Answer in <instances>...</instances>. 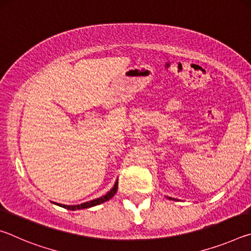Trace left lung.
<instances>
[{
    "instance_id": "left-lung-1",
    "label": "left lung",
    "mask_w": 251,
    "mask_h": 251,
    "mask_svg": "<svg viewBox=\"0 0 251 251\" xmlns=\"http://www.w3.org/2000/svg\"><path fill=\"white\" fill-rule=\"evenodd\" d=\"M169 199H172V198H169Z\"/></svg>"
}]
</instances>
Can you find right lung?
Listing matches in <instances>:
<instances>
[{
	"mask_svg": "<svg viewBox=\"0 0 251 251\" xmlns=\"http://www.w3.org/2000/svg\"><path fill=\"white\" fill-rule=\"evenodd\" d=\"M117 188H118V181L115 182V185H114V187H113L112 189H110V192H108L107 194H106L105 196L100 197V198H97V199H94V201H91L80 203V205H75V206H66V205H61V203H56V205L62 206L63 208H66V209H70V210L85 209V208H90V207L100 205V203H103V202H105V201H107L108 199L112 198V197L114 196V195L116 194Z\"/></svg>",
	"mask_w": 251,
	"mask_h": 251,
	"instance_id": "add662e5",
	"label": "right lung"
}]
</instances>
